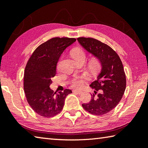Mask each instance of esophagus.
Wrapping results in <instances>:
<instances>
[{
	"label": "esophagus",
	"instance_id": "esophagus-1",
	"mask_svg": "<svg viewBox=\"0 0 148 148\" xmlns=\"http://www.w3.org/2000/svg\"><path fill=\"white\" fill-rule=\"evenodd\" d=\"M73 92L77 93V94H81V93H82V91L79 90H74Z\"/></svg>",
	"mask_w": 148,
	"mask_h": 148
}]
</instances>
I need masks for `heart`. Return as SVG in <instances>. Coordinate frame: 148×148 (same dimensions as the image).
I'll return each mask as SVG.
<instances>
[{"instance_id":"heart-1","label":"heart","mask_w":148,"mask_h":148,"mask_svg":"<svg viewBox=\"0 0 148 148\" xmlns=\"http://www.w3.org/2000/svg\"><path fill=\"white\" fill-rule=\"evenodd\" d=\"M71 55L74 60L84 59L85 60L86 57L85 52L81 48L79 47H76L72 49L71 51ZM88 68L92 74L95 75L98 74V72L100 71L101 68V64L99 58H97V57H93L90 60V62H89ZM85 79L82 78L77 77V78H75L72 80V86L75 87V88H82L84 84L85 83Z\"/></svg>"}]
</instances>
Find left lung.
Listing matches in <instances>:
<instances>
[{
    "mask_svg": "<svg viewBox=\"0 0 148 148\" xmlns=\"http://www.w3.org/2000/svg\"><path fill=\"white\" fill-rule=\"evenodd\" d=\"M77 40L86 51L99 58L101 64L97 79L90 85L95 90V94L98 91L100 93L97 97L91 95L90 101L82 104V107L94 115L107 114L116 107L125 93L126 76L123 63L117 53L107 44L90 37H79Z\"/></svg>",
    "mask_w": 148,
    "mask_h": 148,
    "instance_id": "8db88e82",
    "label": "left lung"
}]
</instances>
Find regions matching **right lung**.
<instances>
[{
    "label": "right lung",
    "instance_id": "obj_1",
    "mask_svg": "<svg viewBox=\"0 0 148 148\" xmlns=\"http://www.w3.org/2000/svg\"><path fill=\"white\" fill-rule=\"evenodd\" d=\"M74 38L54 37L40 45L29 58L25 66L23 89L28 103L39 115L52 117L62 111L66 96L72 90L58 93L51 90V79L55 76L57 62Z\"/></svg>",
    "mask_w": 148,
    "mask_h": 148
}]
</instances>
